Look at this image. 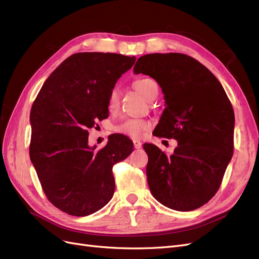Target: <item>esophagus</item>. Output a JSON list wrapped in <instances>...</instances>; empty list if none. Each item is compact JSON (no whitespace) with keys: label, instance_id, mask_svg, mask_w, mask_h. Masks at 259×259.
Returning <instances> with one entry per match:
<instances>
[{"label":"esophagus","instance_id":"34e87169","mask_svg":"<svg viewBox=\"0 0 259 259\" xmlns=\"http://www.w3.org/2000/svg\"><path fill=\"white\" fill-rule=\"evenodd\" d=\"M133 143H134V147H135V149H140V148H142V143H140L139 140L135 139L134 142H133Z\"/></svg>","mask_w":259,"mask_h":259}]
</instances>
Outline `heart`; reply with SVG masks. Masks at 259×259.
<instances>
[{
  "label": "heart",
  "instance_id": "heart-1",
  "mask_svg": "<svg viewBox=\"0 0 259 259\" xmlns=\"http://www.w3.org/2000/svg\"><path fill=\"white\" fill-rule=\"evenodd\" d=\"M133 86L134 89L139 92L142 95L149 99L151 97L152 93L155 89H158V85L156 83L149 79V77H140V79H137L133 83ZM119 98H120V94L119 90L116 88H113L108 94V98H107V106L109 111H115L117 107H119ZM151 127V123L144 120V119H126L120 124H117L114 127V131L117 133H121V134L127 135L130 137H135L138 138L142 136L144 133Z\"/></svg>",
  "mask_w": 259,
  "mask_h": 259
}]
</instances>
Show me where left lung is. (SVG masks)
<instances>
[{
  "label": "left lung",
  "instance_id": "left-lung-1",
  "mask_svg": "<svg viewBox=\"0 0 259 259\" xmlns=\"http://www.w3.org/2000/svg\"><path fill=\"white\" fill-rule=\"evenodd\" d=\"M134 72L153 77L164 94L166 107L155 136L177 140L170 155L154 145H144L150 191L171 209H197L214 197L232 158L230 100L217 77L185 54L144 55Z\"/></svg>",
  "mask_w": 259,
  "mask_h": 259
}]
</instances>
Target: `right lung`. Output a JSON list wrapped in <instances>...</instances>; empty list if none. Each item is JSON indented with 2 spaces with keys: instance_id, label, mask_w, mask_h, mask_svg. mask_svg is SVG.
<instances>
[{
  "instance_id": "right-lung-1",
  "label": "right lung",
  "mask_w": 259,
  "mask_h": 259,
  "mask_svg": "<svg viewBox=\"0 0 259 259\" xmlns=\"http://www.w3.org/2000/svg\"><path fill=\"white\" fill-rule=\"evenodd\" d=\"M136 57L76 53L54 70L31 108L30 159L46 198L72 216H88L113 197L112 167L133 152L124 135L96 150L89 130L108 117V94Z\"/></svg>"
}]
</instances>
